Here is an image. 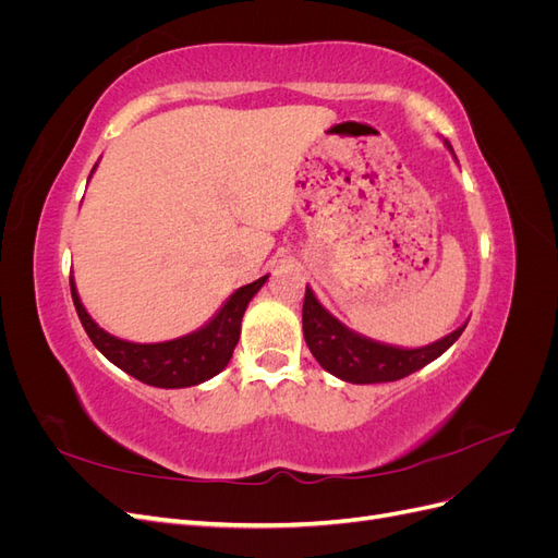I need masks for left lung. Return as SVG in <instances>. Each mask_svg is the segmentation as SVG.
Here are the masks:
<instances>
[{
	"mask_svg": "<svg viewBox=\"0 0 558 558\" xmlns=\"http://www.w3.org/2000/svg\"><path fill=\"white\" fill-rule=\"evenodd\" d=\"M447 148L453 154L449 142ZM463 330L465 326L456 328L442 340L426 347L402 349L375 342L369 337L349 330L320 305L310 286L305 291V305H302V332H305L312 356L326 373L349 384H381L408 377L433 363L437 356H442L459 340Z\"/></svg>",
	"mask_w": 558,
	"mask_h": 558,
	"instance_id": "8db88e82",
	"label": "left lung"
}]
</instances>
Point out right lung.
I'll return each mask as SVG.
<instances>
[{
    "instance_id": "right-lung-1",
    "label": "right lung",
    "mask_w": 558,
    "mask_h": 558,
    "mask_svg": "<svg viewBox=\"0 0 558 558\" xmlns=\"http://www.w3.org/2000/svg\"><path fill=\"white\" fill-rule=\"evenodd\" d=\"M267 277L269 275L234 291L226 300V305L214 314L209 324L197 328L195 332L156 344L118 340V337L99 328L86 312V307H83L74 277H70V286L81 324L86 328L90 342L102 351V356H107L116 367H121L130 377L140 379L148 386L185 388L216 377L230 363L232 351L240 340L242 316L248 307L251 298L263 289Z\"/></svg>"
}]
</instances>
